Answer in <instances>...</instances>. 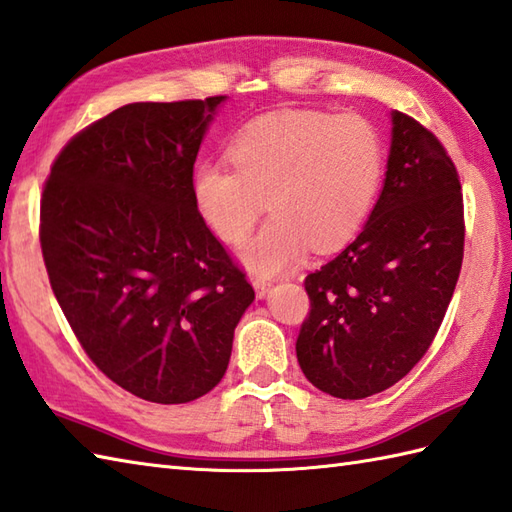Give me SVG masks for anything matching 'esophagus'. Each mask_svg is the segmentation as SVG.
<instances>
[{"label": "esophagus", "mask_w": 512, "mask_h": 512, "mask_svg": "<svg viewBox=\"0 0 512 512\" xmlns=\"http://www.w3.org/2000/svg\"><path fill=\"white\" fill-rule=\"evenodd\" d=\"M271 287H274V282L271 280H260V278L254 280V289L258 298H265V295L271 291Z\"/></svg>", "instance_id": "34e87169"}]
</instances>
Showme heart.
<instances>
[{
	"label": "heart",
	"mask_w": 512,
	"mask_h": 512,
	"mask_svg": "<svg viewBox=\"0 0 512 512\" xmlns=\"http://www.w3.org/2000/svg\"><path fill=\"white\" fill-rule=\"evenodd\" d=\"M230 163L203 160L192 173L199 214L227 245H241L260 214H274L241 260L256 276L289 271L306 249L337 252L355 238L377 199L385 149L359 113L289 109L260 116L227 146Z\"/></svg>",
	"instance_id": "b5f03b06"
}]
</instances>
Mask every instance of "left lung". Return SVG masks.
Instances as JSON below:
<instances>
[{"instance_id":"left-lung-1","label":"left lung","mask_w":512,"mask_h":512,"mask_svg":"<svg viewBox=\"0 0 512 512\" xmlns=\"http://www.w3.org/2000/svg\"><path fill=\"white\" fill-rule=\"evenodd\" d=\"M464 256L460 177L434 133L392 111L388 173L361 234L306 276L295 352L317 390L366 399L423 359Z\"/></svg>"}]
</instances>
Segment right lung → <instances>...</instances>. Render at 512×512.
Returning <instances> with one entry per match:
<instances>
[{
	"label": "right lung",
	"mask_w": 512,
	"mask_h": 512,
	"mask_svg": "<svg viewBox=\"0 0 512 512\" xmlns=\"http://www.w3.org/2000/svg\"><path fill=\"white\" fill-rule=\"evenodd\" d=\"M225 96L133 102L63 146L41 197L52 291L96 368L144 401L208 394L254 302L192 199V168Z\"/></svg>",
	"instance_id": "obj_1"
}]
</instances>
